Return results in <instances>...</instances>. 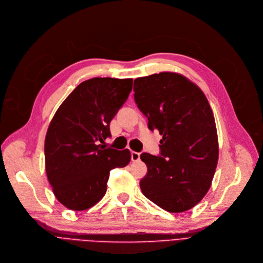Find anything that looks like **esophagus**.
I'll return each mask as SVG.
<instances>
[{
	"mask_svg": "<svg viewBox=\"0 0 263 263\" xmlns=\"http://www.w3.org/2000/svg\"><path fill=\"white\" fill-rule=\"evenodd\" d=\"M130 157H132V160H133V161H138V160L140 159V153L133 151L132 154H130Z\"/></svg>",
	"mask_w": 263,
	"mask_h": 263,
	"instance_id": "obj_1",
	"label": "esophagus"
}]
</instances>
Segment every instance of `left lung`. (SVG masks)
Listing matches in <instances>:
<instances>
[{
    "mask_svg": "<svg viewBox=\"0 0 263 263\" xmlns=\"http://www.w3.org/2000/svg\"><path fill=\"white\" fill-rule=\"evenodd\" d=\"M134 92L148 129L162 136L159 155H140L147 167L140 181L142 194L171 213L190 210L208 193L218 160L215 120L208 99L176 72L137 78Z\"/></svg>",
    "mask_w": 263,
    "mask_h": 263,
    "instance_id": "left-lung-1",
    "label": "left lung"
}]
</instances>
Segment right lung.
Here are the masks:
<instances>
[{"instance_id":"right-lung-1","label":"right lung","mask_w":263,"mask_h":263,"mask_svg":"<svg viewBox=\"0 0 263 263\" xmlns=\"http://www.w3.org/2000/svg\"><path fill=\"white\" fill-rule=\"evenodd\" d=\"M132 89L133 79H89L57 110L45 139L46 172L54 196L67 209L96 204L106 194L110 170L129 162L127 148L106 147L104 141Z\"/></svg>"}]
</instances>
